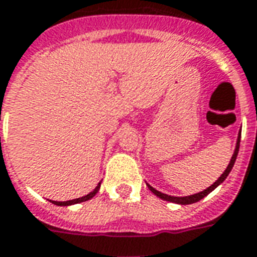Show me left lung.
I'll list each match as a JSON object with an SVG mask.
<instances>
[{
  "mask_svg": "<svg viewBox=\"0 0 257 257\" xmlns=\"http://www.w3.org/2000/svg\"><path fill=\"white\" fill-rule=\"evenodd\" d=\"M240 139H241V132L240 135H238V139H237V144H235V150H234V154H233V157H231V159H230V163L227 165V167H226V170L223 172V174L216 180L211 187H208L207 189H204L203 192H199V193H195V195H191V196H184V197H177V196H169V195H165V193H162V192L157 191L155 188H153L151 185H148L147 187L150 191L153 192L154 195H157L158 197H161V199H163V200L166 201H172V203H177V204H192V203H196V201L201 200L203 197H206L210 192H212L214 189H215L219 184H222V182L225 181L226 177L229 176V173L231 172V169H233V166H234V162L235 159H237V154H238V150H240Z\"/></svg>",
  "mask_w": 257,
  "mask_h": 257,
  "instance_id": "8db88e82",
  "label": "left lung"
}]
</instances>
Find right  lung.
Segmentation results:
<instances>
[{
  "mask_svg": "<svg viewBox=\"0 0 257 257\" xmlns=\"http://www.w3.org/2000/svg\"><path fill=\"white\" fill-rule=\"evenodd\" d=\"M100 188V182L96 185V188H95L94 191L90 192L88 195H85V196L83 197H79V199H73V200H68V201H51L53 204H56V206H72V204H77V203H81V201H87L90 200V199H92V197L98 193V191H99Z\"/></svg>",
  "mask_w": 257,
  "mask_h": 257,
  "instance_id": "1",
  "label": "right lung"
}]
</instances>
